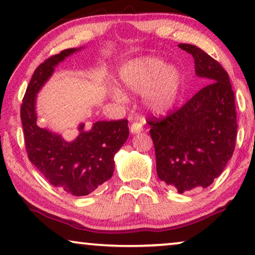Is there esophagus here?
<instances>
[{"label": "esophagus", "mask_w": 255, "mask_h": 255, "mask_svg": "<svg viewBox=\"0 0 255 255\" xmlns=\"http://www.w3.org/2000/svg\"><path fill=\"white\" fill-rule=\"evenodd\" d=\"M143 130V127H142V124L138 123V121H136V123H132L130 125V131L131 134H138V132H141Z\"/></svg>", "instance_id": "1"}]
</instances>
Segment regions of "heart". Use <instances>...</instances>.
I'll return each instance as SVG.
<instances>
[{
	"label": "heart",
	"instance_id": "1",
	"mask_svg": "<svg viewBox=\"0 0 255 255\" xmlns=\"http://www.w3.org/2000/svg\"><path fill=\"white\" fill-rule=\"evenodd\" d=\"M120 81L124 87L135 93L144 92V105L155 113H165L177 103L180 95L182 77L175 66H165L157 57L132 60L121 68ZM113 96L124 100L125 95L114 89Z\"/></svg>",
	"mask_w": 255,
	"mask_h": 255
}]
</instances>
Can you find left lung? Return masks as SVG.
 Returning a JSON list of instances; mask_svg holds the SVG:
<instances>
[{"instance_id":"left-lung-1","label":"left lung","mask_w":255,"mask_h":255,"mask_svg":"<svg viewBox=\"0 0 255 255\" xmlns=\"http://www.w3.org/2000/svg\"><path fill=\"white\" fill-rule=\"evenodd\" d=\"M179 47L192 54L195 74L209 84L165 118H148L155 145L157 174L178 192L206 188L220 177L234 155L237 136L235 93L223 67L202 49Z\"/></svg>"}]
</instances>
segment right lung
I'll list each match as a JSON object with an SVG mask.
<instances>
[{
    "mask_svg": "<svg viewBox=\"0 0 255 255\" xmlns=\"http://www.w3.org/2000/svg\"><path fill=\"white\" fill-rule=\"evenodd\" d=\"M81 48H68L48 57L34 70L20 106L25 148L31 163L49 184L75 196H83L109 180L114 155L129 136L128 120L97 121L90 130L80 125V135L68 142L37 124L35 98L54 67Z\"/></svg>",
    "mask_w": 255,
    "mask_h": 255,
    "instance_id": "add662e5",
    "label": "right lung"
}]
</instances>
